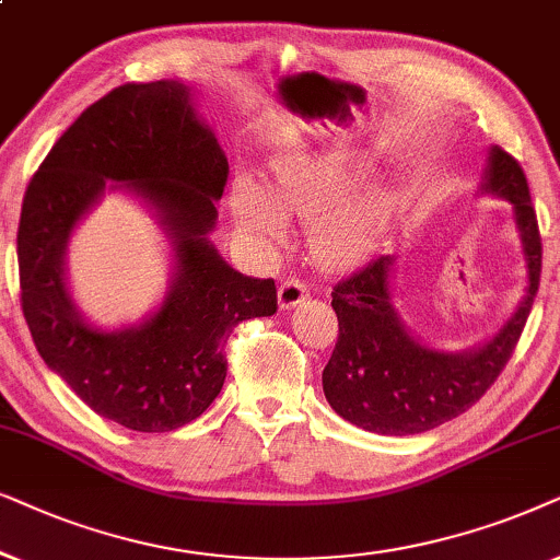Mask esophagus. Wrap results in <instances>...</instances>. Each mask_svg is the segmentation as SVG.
<instances>
[{
    "instance_id": "esophagus-1",
    "label": "esophagus",
    "mask_w": 560,
    "mask_h": 560,
    "mask_svg": "<svg viewBox=\"0 0 560 560\" xmlns=\"http://www.w3.org/2000/svg\"><path fill=\"white\" fill-rule=\"evenodd\" d=\"M307 287L302 284L300 279H287L284 284L279 287V307L281 310H294L296 304L307 300Z\"/></svg>"
}]
</instances>
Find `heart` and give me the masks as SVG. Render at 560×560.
I'll return each mask as SVG.
<instances>
[{
	"instance_id": "b5f03b06",
	"label": "heart",
	"mask_w": 560,
	"mask_h": 560,
	"mask_svg": "<svg viewBox=\"0 0 560 560\" xmlns=\"http://www.w3.org/2000/svg\"><path fill=\"white\" fill-rule=\"evenodd\" d=\"M369 163L350 155H312L292 159L276 168L273 182L260 186L253 178H237L230 194V210L237 225L264 241L284 237V218L315 220L312 245L327 266H350L366 258L389 214V191L384 186L358 194L326 209L366 174ZM328 212L325 213L324 210Z\"/></svg>"
}]
</instances>
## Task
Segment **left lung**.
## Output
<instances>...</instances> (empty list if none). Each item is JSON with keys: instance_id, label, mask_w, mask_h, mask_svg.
Instances as JSON below:
<instances>
[{"instance_id": "left-lung-1", "label": "left lung", "mask_w": 560, "mask_h": 560, "mask_svg": "<svg viewBox=\"0 0 560 560\" xmlns=\"http://www.w3.org/2000/svg\"><path fill=\"white\" fill-rule=\"evenodd\" d=\"M479 194L506 199L523 243V302L494 338L468 350H438L407 330L392 296L394 256H378L332 289L338 342L323 371L325 399L342 420L378 435H417L464 415L497 382L517 346L540 284L542 245L520 163L489 148Z\"/></svg>"}]
</instances>
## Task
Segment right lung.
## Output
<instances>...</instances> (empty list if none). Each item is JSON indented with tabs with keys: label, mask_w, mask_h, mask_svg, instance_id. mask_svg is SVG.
I'll use <instances>...</instances> for the list:
<instances>
[{
	"label": "right lung",
	"mask_w": 560,
	"mask_h": 560,
	"mask_svg": "<svg viewBox=\"0 0 560 560\" xmlns=\"http://www.w3.org/2000/svg\"><path fill=\"white\" fill-rule=\"evenodd\" d=\"M228 159L174 79L125 84L81 112L56 140L22 199L18 264L22 312L46 366L96 415L138 432L197 420L228 376L233 327L276 312L273 279H250L210 233ZM104 190H128L172 245V281L143 324L104 331L72 302L65 253Z\"/></svg>",
	"instance_id": "right-lung-1"
}]
</instances>
